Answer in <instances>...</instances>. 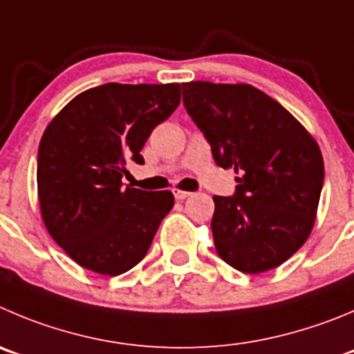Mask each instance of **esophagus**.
<instances>
[{"instance_id":"34e87169","label":"esophagus","mask_w":354,"mask_h":354,"mask_svg":"<svg viewBox=\"0 0 354 354\" xmlns=\"http://www.w3.org/2000/svg\"><path fill=\"white\" fill-rule=\"evenodd\" d=\"M173 194H174V199H176V201H185L187 197L192 196L190 192H185V190H180V188H174Z\"/></svg>"}]
</instances>
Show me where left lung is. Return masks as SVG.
I'll return each mask as SVG.
<instances>
[{"mask_svg": "<svg viewBox=\"0 0 354 354\" xmlns=\"http://www.w3.org/2000/svg\"><path fill=\"white\" fill-rule=\"evenodd\" d=\"M183 104L214 162L236 171V192L214 196L216 253L259 274L281 266L315 225L325 166L318 143L285 108L246 84L188 82Z\"/></svg>", "mask_w": 354, "mask_h": 354, "instance_id": "8db88e82", "label": "left lung"}]
</instances>
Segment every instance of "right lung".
<instances>
[{"instance_id": "add662e5", "label": "right lung", "mask_w": 354, "mask_h": 354, "mask_svg": "<svg viewBox=\"0 0 354 354\" xmlns=\"http://www.w3.org/2000/svg\"><path fill=\"white\" fill-rule=\"evenodd\" d=\"M180 84H104L69 101L43 132L38 197L45 227L78 266L127 272L148 253L174 197L125 187V164L180 104Z\"/></svg>"}]
</instances>
